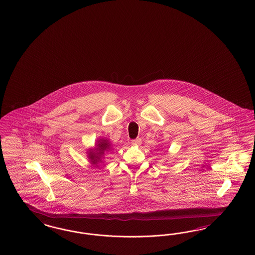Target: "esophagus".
Listing matches in <instances>:
<instances>
[{
  "label": "esophagus",
  "mask_w": 255,
  "mask_h": 255,
  "mask_svg": "<svg viewBox=\"0 0 255 255\" xmlns=\"http://www.w3.org/2000/svg\"><path fill=\"white\" fill-rule=\"evenodd\" d=\"M131 143L134 145H140L141 143V140H140V138H136V139L131 140Z\"/></svg>",
  "instance_id": "34e87169"
}]
</instances>
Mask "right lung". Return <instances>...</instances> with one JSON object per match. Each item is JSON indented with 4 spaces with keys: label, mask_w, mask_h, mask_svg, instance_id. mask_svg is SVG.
Here are the masks:
<instances>
[{
    "label": "right lung",
    "mask_w": 255,
    "mask_h": 255,
    "mask_svg": "<svg viewBox=\"0 0 255 255\" xmlns=\"http://www.w3.org/2000/svg\"><path fill=\"white\" fill-rule=\"evenodd\" d=\"M98 146L99 147L96 149V151H90V153H89V158L94 164H97L98 162H101V156H103L105 151H108V149L110 147V143L107 140L102 139V140H99Z\"/></svg>",
    "instance_id": "1"
}]
</instances>
